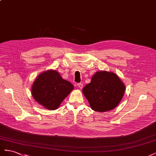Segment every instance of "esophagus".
Masks as SVG:
<instances>
[{"mask_svg":"<svg viewBox=\"0 0 156 156\" xmlns=\"http://www.w3.org/2000/svg\"><path fill=\"white\" fill-rule=\"evenodd\" d=\"M77 87L80 88V89H82L83 87V83H77Z\"/></svg>","mask_w":156,"mask_h":156,"instance_id":"34e87169","label":"esophagus"}]
</instances>
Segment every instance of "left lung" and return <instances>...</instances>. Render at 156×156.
Wrapping results in <instances>:
<instances>
[{"instance_id":"obj_1","label":"left lung","mask_w":156,"mask_h":156,"mask_svg":"<svg viewBox=\"0 0 156 156\" xmlns=\"http://www.w3.org/2000/svg\"><path fill=\"white\" fill-rule=\"evenodd\" d=\"M125 90L124 83L115 73L101 71L94 74L83 92L92 110L105 112L119 104Z\"/></svg>"}]
</instances>
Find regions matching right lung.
Wrapping results in <instances>:
<instances>
[{
    "label": "right lung",
    "mask_w": 156,
    "mask_h": 156,
    "mask_svg": "<svg viewBox=\"0 0 156 156\" xmlns=\"http://www.w3.org/2000/svg\"><path fill=\"white\" fill-rule=\"evenodd\" d=\"M73 89L69 81L54 70L47 71L36 78L32 88L34 100L49 110L57 108Z\"/></svg>",
    "instance_id": "add662e5"
}]
</instances>
